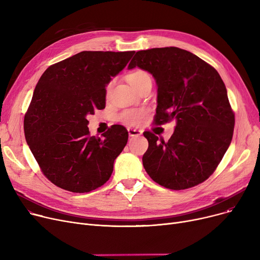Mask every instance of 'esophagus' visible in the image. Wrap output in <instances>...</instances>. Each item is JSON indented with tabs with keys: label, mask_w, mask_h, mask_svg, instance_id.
<instances>
[{
	"label": "esophagus",
	"mask_w": 260,
	"mask_h": 260,
	"mask_svg": "<svg viewBox=\"0 0 260 260\" xmlns=\"http://www.w3.org/2000/svg\"><path fill=\"white\" fill-rule=\"evenodd\" d=\"M127 132H128L129 137H138V136H140V135L142 134V131L136 129V128H132V127H129V128L127 129Z\"/></svg>",
	"instance_id": "obj_1"
}]
</instances>
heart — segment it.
<instances>
[{"instance_id": "b5f03b06", "label": "heart", "mask_w": 260, "mask_h": 260, "mask_svg": "<svg viewBox=\"0 0 260 260\" xmlns=\"http://www.w3.org/2000/svg\"><path fill=\"white\" fill-rule=\"evenodd\" d=\"M148 80H151V78H149L147 73H145L143 71H136L127 76L128 83L136 90H137L144 83V82H146ZM113 85H114V80L109 82L106 86V94L107 95L109 92H111ZM144 115H145L144 111H139V109H126V111H123L120 114V120L127 125H138L141 123Z\"/></svg>"}]
</instances>
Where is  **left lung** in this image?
Wrapping results in <instances>:
<instances>
[{
  "label": "left lung",
  "mask_w": 260,
  "mask_h": 260,
  "mask_svg": "<svg viewBox=\"0 0 260 260\" xmlns=\"http://www.w3.org/2000/svg\"><path fill=\"white\" fill-rule=\"evenodd\" d=\"M152 74L158 86L155 124L176 121L168 142L143 133L142 157L151 178L170 189L193 187L214 173L229 148L235 125L226 88L213 66L178 47L137 51L128 70Z\"/></svg>",
  "instance_id": "obj_1"
}]
</instances>
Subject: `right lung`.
<instances>
[{"mask_svg": "<svg viewBox=\"0 0 260 260\" xmlns=\"http://www.w3.org/2000/svg\"><path fill=\"white\" fill-rule=\"evenodd\" d=\"M135 51H81L41 76L24 118L27 144L46 178L73 193H88L111 177L128 133L115 124L90 136L87 115L105 108L106 85Z\"/></svg>", "mask_w": 260, "mask_h": 260, "instance_id": "1", "label": "right lung"}]
</instances>
